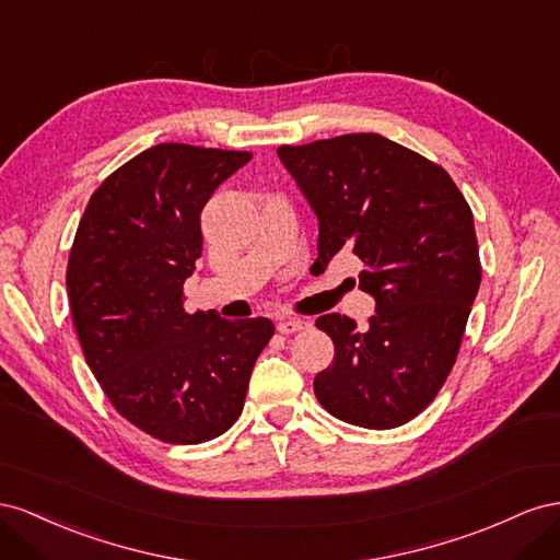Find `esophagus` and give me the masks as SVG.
Returning <instances> with one entry per match:
<instances>
[{"label":"esophagus","mask_w":560,"mask_h":560,"mask_svg":"<svg viewBox=\"0 0 560 560\" xmlns=\"http://www.w3.org/2000/svg\"><path fill=\"white\" fill-rule=\"evenodd\" d=\"M277 328H279V332H283V335H291V332H298V330H305V328H310V322H307V318L283 316V318H279Z\"/></svg>","instance_id":"esophagus-1"}]
</instances>
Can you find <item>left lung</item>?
I'll use <instances>...</instances> for the list:
<instances>
[{"label":"left lung","instance_id":"left-lung-1","mask_svg":"<svg viewBox=\"0 0 560 560\" xmlns=\"http://www.w3.org/2000/svg\"><path fill=\"white\" fill-rule=\"evenodd\" d=\"M318 220V258L359 255L375 300L365 328L326 314L335 357L314 377L330 415L392 429L422 412L448 377L481 285L474 215L441 166L377 133L277 150Z\"/></svg>","mask_w":560,"mask_h":560}]
</instances>
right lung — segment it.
I'll return each instance as SVG.
<instances>
[{"label": "right lung", "instance_id": "add662e5", "mask_svg": "<svg viewBox=\"0 0 560 560\" xmlns=\"http://www.w3.org/2000/svg\"><path fill=\"white\" fill-rule=\"evenodd\" d=\"M250 156L159 142L112 173L79 222L66 279L79 345L112 406L159 441L225 434L275 335L262 316L185 312L203 206Z\"/></svg>", "mask_w": 560, "mask_h": 560}]
</instances>
